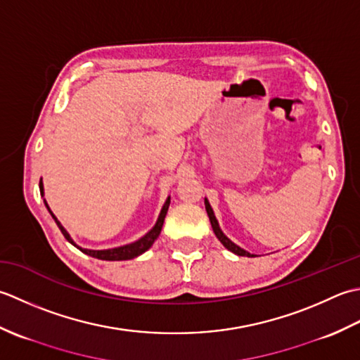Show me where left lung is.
Wrapping results in <instances>:
<instances>
[{"label":"left lung","instance_id":"left-lung-1","mask_svg":"<svg viewBox=\"0 0 360 360\" xmlns=\"http://www.w3.org/2000/svg\"><path fill=\"white\" fill-rule=\"evenodd\" d=\"M205 210H207V212H208V217H210V222H211V226H212V231H214L216 238L222 242V245L226 248V250H230L231 253L238 255V256H248V258H253V256H256V255H253L250 252L244 250V248H240L239 245L234 244L231 239H229V238L225 236L224 231L221 230V226H219V222H217V219L214 216V211H212L208 199H205Z\"/></svg>","mask_w":360,"mask_h":360}]
</instances>
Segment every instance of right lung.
Segmentation results:
<instances>
[{"instance_id": "add662e5", "label": "right lung", "mask_w": 360, "mask_h": 360, "mask_svg": "<svg viewBox=\"0 0 360 360\" xmlns=\"http://www.w3.org/2000/svg\"><path fill=\"white\" fill-rule=\"evenodd\" d=\"M40 194L45 195V189H43V181H41V179H40ZM43 202H45V207L48 208L49 214L53 216V219L56 221L58 229H60V231H62V234L65 236V239H67V240L70 242V244H72L76 248H79L80 252L88 255V256H93V258L102 259V261H126V259H134V258H136V256L143 255L144 252H148L149 248L152 247L153 242L157 240V238L160 236V233H161V229H163V222H165L167 208H169L171 197H167V199H166V202H165V205H163V208H161V211H160V216H158V219H157L155 225H153L152 229H150L148 233H146L143 238H139L138 240L131 242V244H126V245L115 247V248H107V250H91V248H82V247H79V245L76 244V242L71 239L70 233L63 229V225H62L60 222H58V219L53 214V211H51V208H49V205L46 203V200L43 199Z\"/></svg>"}]
</instances>
